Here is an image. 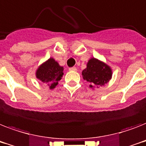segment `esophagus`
Wrapping results in <instances>:
<instances>
[{
    "mask_svg": "<svg viewBox=\"0 0 146 146\" xmlns=\"http://www.w3.org/2000/svg\"><path fill=\"white\" fill-rule=\"evenodd\" d=\"M69 71H71V72H77V68L75 67L70 68Z\"/></svg>",
    "mask_w": 146,
    "mask_h": 146,
    "instance_id": "obj_1",
    "label": "esophagus"
}]
</instances>
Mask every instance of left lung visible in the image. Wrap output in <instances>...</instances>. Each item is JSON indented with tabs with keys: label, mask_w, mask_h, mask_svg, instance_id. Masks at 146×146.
<instances>
[{
	"label": "left lung",
	"mask_w": 146,
	"mask_h": 146,
	"mask_svg": "<svg viewBox=\"0 0 146 146\" xmlns=\"http://www.w3.org/2000/svg\"><path fill=\"white\" fill-rule=\"evenodd\" d=\"M82 76L84 80L90 84V87L99 88L109 81L112 76V71L103 62L95 58H91L87 64V68L83 70Z\"/></svg>",
	"instance_id": "left-lung-1"
}]
</instances>
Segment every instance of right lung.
Listing matches in <instances>:
<instances>
[{
    "instance_id": "obj_1",
    "label": "right lung",
    "mask_w": 146,
    "mask_h": 146,
    "mask_svg": "<svg viewBox=\"0 0 146 146\" xmlns=\"http://www.w3.org/2000/svg\"><path fill=\"white\" fill-rule=\"evenodd\" d=\"M63 67L53 58H50L41 64L36 71V78L46 84L50 90L54 89L63 75Z\"/></svg>"
}]
</instances>
